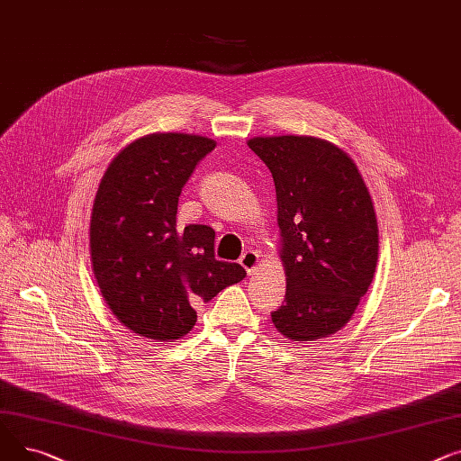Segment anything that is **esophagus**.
Segmentation results:
<instances>
[{"instance_id": "34e87169", "label": "esophagus", "mask_w": 461, "mask_h": 461, "mask_svg": "<svg viewBox=\"0 0 461 461\" xmlns=\"http://www.w3.org/2000/svg\"><path fill=\"white\" fill-rule=\"evenodd\" d=\"M240 264L243 266V269H246V272L249 274V276H253L257 269H258V264H260V255L257 253V251H246L241 255V258H240Z\"/></svg>"}]
</instances>
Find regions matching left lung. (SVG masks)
<instances>
[{
	"label": "left lung",
	"instance_id": "1",
	"mask_svg": "<svg viewBox=\"0 0 461 461\" xmlns=\"http://www.w3.org/2000/svg\"><path fill=\"white\" fill-rule=\"evenodd\" d=\"M248 145L276 182L286 294L274 326L292 342L335 335L375 272L380 232L368 187L354 159L314 135H264Z\"/></svg>",
	"mask_w": 461,
	"mask_h": 461
}]
</instances>
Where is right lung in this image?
Wrapping results in <instances>:
<instances>
[{
	"label": "right lung",
	"instance_id": "1",
	"mask_svg": "<svg viewBox=\"0 0 461 461\" xmlns=\"http://www.w3.org/2000/svg\"><path fill=\"white\" fill-rule=\"evenodd\" d=\"M215 149L204 135L156 131L107 166L93 203L89 248L104 302L131 333L171 342L192 331L195 307L240 283L246 269L213 257L208 225H176L178 197Z\"/></svg>",
	"mask_w": 461,
	"mask_h": 461
}]
</instances>
